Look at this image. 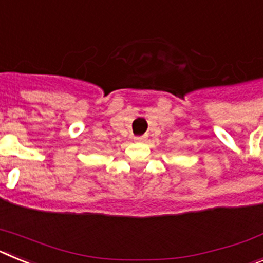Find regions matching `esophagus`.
<instances>
[{"mask_svg": "<svg viewBox=\"0 0 263 263\" xmlns=\"http://www.w3.org/2000/svg\"><path fill=\"white\" fill-rule=\"evenodd\" d=\"M136 141H142V137H136Z\"/></svg>", "mask_w": 263, "mask_h": 263, "instance_id": "34e87169", "label": "esophagus"}]
</instances>
